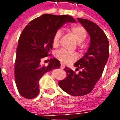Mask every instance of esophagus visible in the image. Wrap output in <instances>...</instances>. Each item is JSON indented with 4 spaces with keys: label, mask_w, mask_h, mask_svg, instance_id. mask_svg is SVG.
Returning a JSON list of instances; mask_svg holds the SVG:
<instances>
[{
    "label": "esophagus",
    "mask_w": 120,
    "mask_h": 120,
    "mask_svg": "<svg viewBox=\"0 0 120 120\" xmlns=\"http://www.w3.org/2000/svg\"><path fill=\"white\" fill-rule=\"evenodd\" d=\"M60 68H61V69H64V68H65V65H64V64H61V65H60Z\"/></svg>",
    "instance_id": "obj_1"
}]
</instances>
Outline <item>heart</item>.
<instances>
[{
    "instance_id": "heart-1",
    "label": "heart",
    "mask_w": 120,
    "mask_h": 120,
    "mask_svg": "<svg viewBox=\"0 0 120 120\" xmlns=\"http://www.w3.org/2000/svg\"><path fill=\"white\" fill-rule=\"evenodd\" d=\"M69 30L71 33L74 36L78 44L82 43L87 37V31L86 29L80 25L72 26ZM60 36L61 31L60 30H58L52 38V43L53 47H57L59 45ZM55 56L58 60L64 64H68L76 59V55L75 54L69 52L67 50L64 49L57 51L55 53Z\"/></svg>"
}]
</instances>
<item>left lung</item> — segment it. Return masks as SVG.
Returning <instances> with one entry per match:
<instances>
[{"label": "left lung", "instance_id": "left-lung-1", "mask_svg": "<svg viewBox=\"0 0 120 120\" xmlns=\"http://www.w3.org/2000/svg\"><path fill=\"white\" fill-rule=\"evenodd\" d=\"M78 20L90 37L87 52L74 64L76 70L82 69V71L76 74L66 67L64 70L67 77L58 82L60 88L74 96L86 95L93 90L102 75L109 55V43L103 30L89 20L80 18Z\"/></svg>", "mask_w": 120, "mask_h": 120}]
</instances>
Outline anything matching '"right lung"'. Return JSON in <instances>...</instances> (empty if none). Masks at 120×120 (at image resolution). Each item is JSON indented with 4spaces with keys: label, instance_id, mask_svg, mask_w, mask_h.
Here are the masks:
<instances>
[{
    "label": "right lung",
    "instance_id": "obj_1",
    "mask_svg": "<svg viewBox=\"0 0 120 120\" xmlns=\"http://www.w3.org/2000/svg\"><path fill=\"white\" fill-rule=\"evenodd\" d=\"M67 22L75 23L69 15L44 14L27 25L19 39L15 64V83L20 94L32 99L40 93L39 80L45 73L60 68V61L53 58L47 66L41 64L52 49V38Z\"/></svg>",
    "mask_w": 120,
    "mask_h": 120
}]
</instances>
